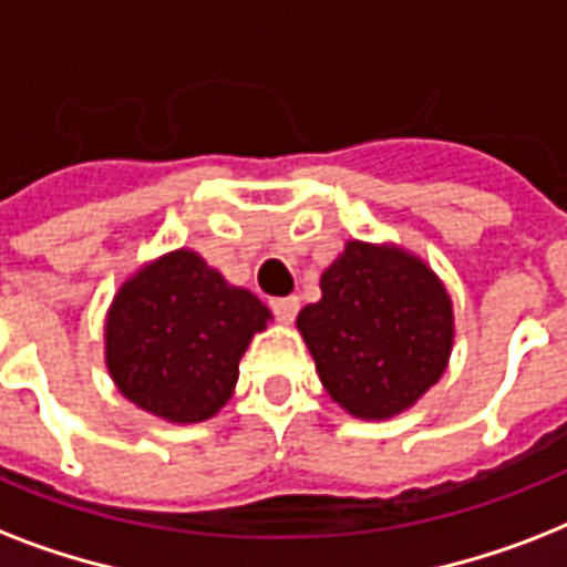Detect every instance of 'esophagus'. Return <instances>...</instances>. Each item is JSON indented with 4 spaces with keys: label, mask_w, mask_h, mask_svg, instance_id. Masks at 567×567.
<instances>
[{
    "label": "esophagus",
    "mask_w": 567,
    "mask_h": 567,
    "mask_svg": "<svg viewBox=\"0 0 567 567\" xmlns=\"http://www.w3.org/2000/svg\"><path fill=\"white\" fill-rule=\"evenodd\" d=\"M270 309H274L276 320L291 323V320L297 318V311H300V300H297V297H279V300L270 302Z\"/></svg>",
    "instance_id": "1"
}]
</instances>
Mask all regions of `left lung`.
Returning a JSON list of instances; mask_svg holds the SVG:
<instances>
[{
    "instance_id": "left-lung-1",
    "label": "left lung",
    "mask_w": 567,
    "mask_h": 567,
    "mask_svg": "<svg viewBox=\"0 0 567 567\" xmlns=\"http://www.w3.org/2000/svg\"><path fill=\"white\" fill-rule=\"evenodd\" d=\"M320 291L297 329L341 409L385 421L439 382L453 350V302L421 258L350 240Z\"/></svg>"
}]
</instances>
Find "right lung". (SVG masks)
<instances>
[{
  "label": "right lung",
  "instance_id": "1",
  "mask_svg": "<svg viewBox=\"0 0 567 567\" xmlns=\"http://www.w3.org/2000/svg\"><path fill=\"white\" fill-rule=\"evenodd\" d=\"M270 311L190 249L120 285L105 320V362L120 394L171 423H199L235 391L238 362Z\"/></svg>",
  "mask_w": 567,
  "mask_h": 567
}]
</instances>
